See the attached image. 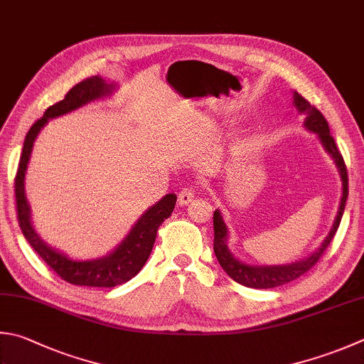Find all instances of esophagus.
I'll return each mask as SVG.
<instances>
[{"instance_id": "1", "label": "esophagus", "mask_w": 364, "mask_h": 364, "mask_svg": "<svg viewBox=\"0 0 364 364\" xmlns=\"http://www.w3.org/2000/svg\"><path fill=\"white\" fill-rule=\"evenodd\" d=\"M195 190L191 188V187H185V188H182L181 190V193H179V204L181 205H187V204H190L191 201L195 200Z\"/></svg>"}]
</instances>
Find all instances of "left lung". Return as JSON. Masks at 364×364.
Listing matches in <instances>:
<instances>
[{
    "label": "left lung",
    "instance_id": "8db88e82",
    "mask_svg": "<svg viewBox=\"0 0 364 364\" xmlns=\"http://www.w3.org/2000/svg\"><path fill=\"white\" fill-rule=\"evenodd\" d=\"M293 97H294V106H296L298 111L306 112L304 127L318 134L321 144H323V147L326 149V152L333 156L336 166L339 169L341 179H342L341 205H339L338 217H336L330 235L326 236L320 249L315 253H312L309 258L303 259V262L284 264V266H253V264H245L242 262H239V259L232 257L231 252L228 250V245H226V236H228L226 225L223 222L220 212L215 210L214 212V252L218 263H220L223 271L228 274L235 282L241 284L244 287H250V289H274V287L289 284L291 280L301 277L303 274L312 269V267L318 263V259L323 257L328 245L331 244L336 231L339 228L342 214H344V209H346V201L348 196L347 166L344 163V159H342L338 146H336L334 138L330 134L328 122L323 117V114H321L315 106H311V102L301 97L299 93L294 92Z\"/></svg>",
    "mask_w": 364,
    "mask_h": 364
}]
</instances>
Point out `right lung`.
<instances>
[{
    "instance_id": "add662e5",
    "label": "right lung",
    "mask_w": 364,
    "mask_h": 364,
    "mask_svg": "<svg viewBox=\"0 0 364 364\" xmlns=\"http://www.w3.org/2000/svg\"><path fill=\"white\" fill-rule=\"evenodd\" d=\"M112 84H106V80H102L100 75H93V77H88L79 82L77 85H74L65 95L63 100L55 102L50 107H47L43 117L38 122H34L30 132L26 133L22 156H20L18 169L16 179H14L17 218L25 239L38 252V255L44 259L47 266L52 267L53 272H57L61 279L73 285L106 287L107 289V287H117L128 282L129 279H133L142 269V266L146 264L150 252L154 249L159 226L171 215L177 200V196L173 193L164 196L163 200L152 205L139 218L138 223L133 226L132 231L128 232V236L123 239V242L111 255L100 259H92V262H74V259L68 258L63 253L57 252L46 242L41 241V237L34 232L30 220V208L28 203H26L23 187L26 164H28L30 160L34 139H36L41 128L46 125L49 119L68 114L74 111V109L87 105V102L105 97V95L112 92Z\"/></svg>"
}]
</instances>
